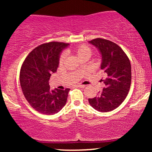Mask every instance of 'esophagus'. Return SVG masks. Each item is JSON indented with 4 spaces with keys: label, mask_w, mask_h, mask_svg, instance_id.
<instances>
[{
    "label": "esophagus",
    "mask_w": 152,
    "mask_h": 152,
    "mask_svg": "<svg viewBox=\"0 0 152 152\" xmlns=\"http://www.w3.org/2000/svg\"><path fill=\"white\" fill-rule=\"evenodd\" d=\"M75 87H78V88H84L85 85H81V84H78V85H76Z\"/></svg>",
    "instance_id": "obj_1"
}]
</instances>
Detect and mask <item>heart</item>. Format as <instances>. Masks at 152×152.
Masks as SVG:
<instances>
[{"label": "heart", "instance_id": "heart-1", "mask_svg": "<svg viewBox=\"0 0 152 152\" xmlns=\"http://www.w3.org/2000/svg\"><path fill=\"white\" fill-rule=\"evenodd\" d=\"M71 52L76 56L80 61L83 58H86L88 60L90 58L92 54V50L88 46L86 45H80V46L75 47L71 50ZM66 55L65 53H63L61 55L59 58V64H63L65 61Z\"/></svg>", "mask_w": 152, "mask_h": 152}]
</instances>
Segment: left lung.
Masks as SVG:
<instances>
[{
  "label": "left lung",
  "mask_w": 152,
  "mask_h": 152,
  "mask_svg": "<svg viewBox=\"0 0 152 152\" xmlns=\"http://www.w3.org/2000/svg\"><path fill=\"white\" fill-rule=\"evenodd\" d=\"M99 50L102 56L100 69L106 78L101 80L105 88L98 96L88 99L90 105L100 112L111 111L121 105L126 99L132 81V68L126 54L117 44L103 38L88 41Z\"/></svg>",
  "instance_id": "8db88e82"
}]
</instances>
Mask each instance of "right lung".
Masks as SVG:
<instances>
[{"instance_id": "1", "label": "right lung", "mask_w": 152, "mask_h": 152, "mask_svg": "<svg viewBox=\"0 0 152 152\" xmlns=\"http://www.w3.org/2000/svg\"><path fill=\"white\" fill-rule=\"evenodd\" d=\"M69 43L50 42L40 45L26 57L20 72L24 96L35 110L53 115L65 106L69 88L50 89V77L58 67L59 58Z\"/></svg>"}]
</instances>
